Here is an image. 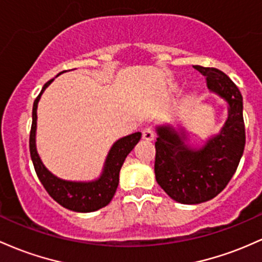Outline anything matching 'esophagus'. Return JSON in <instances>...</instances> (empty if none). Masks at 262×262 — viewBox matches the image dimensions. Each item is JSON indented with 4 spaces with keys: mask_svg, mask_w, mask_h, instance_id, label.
<instances>
[{
    "mask_svg": "<svg viewBox=\"0 0 262 262\" xmlns=\"http://www.w3.org/2000/svg\"><path fill=\"white\" fill-rule=\"evenodd\" d=\"M142 137L146 141H154L155 140V132L151 127H146L143 128L142 131Z\"/></svg>",
    "mask_w": 262,
    "mask_h": 262,
    "instance_id": "1",
    "label": "esophagus"
}]
</instances>
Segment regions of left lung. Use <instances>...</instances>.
<instances>
[{"label": "left lung", "mask_w": 262, "mask_h": 262, "mask_svg": "<svg viewBox=\"0 0 262 262\" xmlns=\"http://www.w3.org/2000/svg\"><path fill=\"white\" fill-rule=\"evenodd\" d=\"M207 78L210 93L228 104V119L201 147L188 143L186 128L169 123L156 127V181L173 201L199 204L213 199L229 183L245 147L243 96L230 78L216 68L193 66Z\"/></svg>", "instance_id": "1"}]
</instances>
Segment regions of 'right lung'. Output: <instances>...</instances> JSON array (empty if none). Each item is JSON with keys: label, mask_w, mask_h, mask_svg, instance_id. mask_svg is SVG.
<instances>
[{"label": "right lung", "mask_w": 262, "mask_h": 262, "mask_svg": "<svg viewBox=\"0 0 262 262\" xmlns=\"http://www.w3.org/2000/svg\"><path fill=\"white\" fill-rule=\"evenodd\" d=\"M61 73L58 75H60ZM53 80L54 79H51L44 84L42 92L39 93V95L33 102L32 127L31 134H29V151H31L32 162H33L34 169H36L40 183L46 188L48 194L55 202L59 203L61 207L73 211H78V213H90V211L99 210L106 207L115 194L117 186H119L120 169L125 162V158L140 141L141 132H135V134L117 140L114 143L108 151L104 168L98 179L89 182H75L58 178L44 166L39 155H38L36 146L38 102H39L44 90L51 85Z\"/></svg>", "instance_id": "obj_1"}]
</instances>
